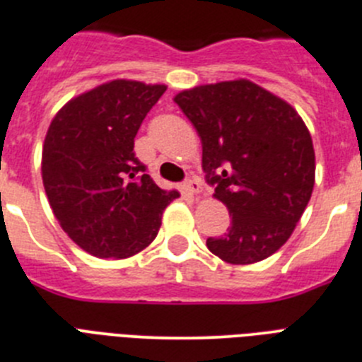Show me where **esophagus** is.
I'll return each instance as SVG.
<instances>
[{"mask_svg":"<svg viewBox=\"0 0 362 362\" xmlns=\"http://www.w3.org/2000/svg\"><path fill=\"white\" fill-rule=\"evenodd\" d=\"M202 182L197 177H191L184 182V191L189 194H200L202 193Z\"/></svg>","mask_w":362,"mask_h":362,"instance_id":"obj_1","label":"esophagus"}]
</instances>
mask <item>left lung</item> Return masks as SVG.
<instances>
[{
    "label": "left lung",
    "mask_w": 362,
    "mask_h": 362,
    "mask_svg": "<svg viewBox=\"0 0 362 362\" xmlns=\"http://www.w3.org/2000/svg\"><path fill=\"white\" fill-rule=\"evenodd\" d=\"M202 141V168L233 216L207 249L233 265L274 254L305 213L315 178L312 136L291 104L247 79L175 97Z\"/></svg>",
    "instance_id": "8db88e82"
}]
</instances>
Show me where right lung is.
Returning <instances> with one entry per match:
<instances>
[{"label": "right lung", "instance_id": "obj_1", "mask_svg": "<svg viewBox=\"0 0 362 362\" xmlns=\"http://www.w3.org/2000/svg\"><path fill=\"white\" fill-rule=\"evenodd\" d=\"M164 84L117 79L71 99L43 144V185L64 233L97 258H129L157 238L178 198L135 157V135Z\"/></svg>", "mask_w": 362, "mask_h": 362}]
</instances>
